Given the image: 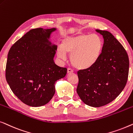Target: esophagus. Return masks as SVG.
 I'll return each instance as SVG.
<instances>
[{
  "instance_id": "obj_1",
  "label": "esophagus",
  "mask_w": 133,
  "mask_h": 133,
  "mask_svg": "<svg viewBox=\"0 0 133 133\" xmlns=\"http://www.w3.org/2000/svg\"><path fill=\"white\" fill-rule=\"evenodd\" d=\"M73 72H74V71H73L72 69H71L70 68L67 69V73H68V74H71V73Z\"/></svg>"
}]
</instances>
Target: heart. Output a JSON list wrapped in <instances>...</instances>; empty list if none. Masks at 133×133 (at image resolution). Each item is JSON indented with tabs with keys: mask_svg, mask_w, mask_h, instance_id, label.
I'll return each instance as SVG.
<instances>
[{
	"mask_svg": "<svg viewBox=\"0 0 133 133\" xmlns=\"http://www.w3.org/2000/svg\"><path fill=\"white\" fill-rule=\"evenodd\" d=\"M103 42L97 34H78L64 38L57 49L59 58L70 55V63L78 70H86L96 64L101 54Z\"/></svg>",
	"mask_w": 133,
	"mask_h": 133,
	"instance_id": "1",
	"label": "heart"
}]
</instances>
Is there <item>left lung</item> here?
<instances>
[{
	"label": "left lung",
	"mask_w": 133,
	"mask_h": 133,
	"mask_svg": "<svg viewBox=\"0 0 133 133\" xmlns=\"http://www.w3.org/2000/svg\"><path fill=\"white\" fill-rule=\"evenodd\" d=\"M96 31L104 38L101 54L93 67L78 71L76 91L84 103L99 107L113 101L124 89L129 58L123 46L110 32Z\"/></svg>",
	"instance_id": "1"
}]
</instances>
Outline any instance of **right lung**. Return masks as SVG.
Here are the masks:
<instances>
[{
	"label": "right lung",
	"mask_w": 133,
	"mask_h": 133,
	"mask_svg": "<svg viewBox=\"0 0 133 133\" xmlns=\"http://www.w3.org/2000/svg\"><path fill=\"white\" fill-rule=\"evenodd\" d=\"M55 30H30L9 50L6 81L14 94L29 106L48 104L55 94V82L67 74L66 68L58 66L54 61L57 46L49 39Z\"/></svg>",
	"instance_id": "1"
}]
</instances>
